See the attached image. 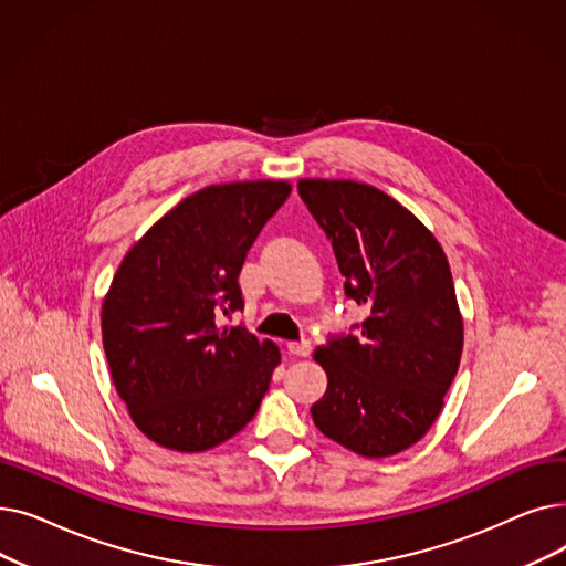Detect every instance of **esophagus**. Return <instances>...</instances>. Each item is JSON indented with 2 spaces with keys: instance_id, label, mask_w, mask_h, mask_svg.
I'll return each mask as SVG.
<instances>
[{
  "instance_id": "esophagus-1",
  "label": "esophagus",
  "mask_w": 566,
  "mask_h": 566,
  "mask_svg": "<svg viewBox=\"0 0 566 566\" xmlns=\"http://www.w3.org/2000/svg\"><path fill=\"white\" fill-rule=\"evenodd\" d=\"M286 350L291 355H295V358H307V355L312 353V344L310 342H291V344H286Z\"/></svg>"
}]
</instances>
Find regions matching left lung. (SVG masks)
Returning a JSON list of instances; mask_svg holds the SVG:
<instances>
[{
    "label": "left lung",
    "mask_w": 566,
    "mask_h": 566,
    "mask_svg": "<svg viewBox=\"0 0 566 566\" xmlns=\"http://www.w3.org/2000/svg\"><path fill=\"white\" fill-rule=\"evenodd\" d=\"M298 195L333 243L346 298L369 307L314 353L328 390L314 424L346 450L382 459L418 442L457 376L463 321L448 256L433 233L382 190L303 178Z\"/></svg>",
    "instance_id": "left-lung-1"
}]
</instances>
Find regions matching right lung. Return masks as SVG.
<instances>
[{"label":"right lung","mask_w":566,"mask_h":566,"mask_svg":"<svg viewBox=\"0 0 566 566\" xmlns=\"http://www.w3.org/2000/svg\"><path fill=\"white\" fill-rule=\"evenodd\" d=\"M286 181L208 186L160 218L124 256L103 301L112 380L137 429L163 448L203 452L259 410L280 348L216 318L243 310L238 275Z\"/></svg>","instance_id":"obj_1"}]
</instances>
